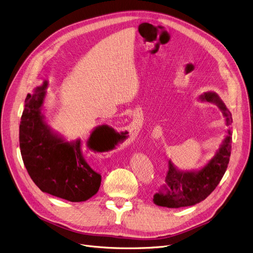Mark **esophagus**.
Instances as JSON below:
<instances>
[{
  "label": "esophagus",
  "mask_w": 253,
  "mask_h": 253,
  "mask_svg": "<svg viewBox=\"0 0 253 253\" xmlns=\"http://www.w3.org/2000/svg\"><path fill=\"white\" fill-rule=\"evenodd\" d=\"M130 126V129H129V130H132L133 128H136V125L133 126V123H132V124H130V126Z\"/></svg>",
  "instance_id": "1"
}]
</instances>
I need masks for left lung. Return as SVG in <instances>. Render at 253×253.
Listing matches in <instances>:
<instances>
[{
	"label": "left lung",
	"instance_id": "8db88e82",
	"mask_svg": "<svg viewBox=\"0 0 253 253\" xmlns=\"http://www.w3.org/2000/svg\"><path fill=\"white\" fill-rule=\"evenodd\" d=\"M199 100L215 104L225 117L226 126L232 125V114L216 93L209 91L202 94ZM231 144L232 131L228 128L214 156L199 169L182 170L169 160L166 184L154 194V204L169 209H180L203 201L211 195L227 170L232 150Z\"/></svg>",
	"mask_w": 253,
	"mask_h": 253
}]
</instances>
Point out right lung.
Segmentation results:
<instances>
[{"label": "right lung", "instance_id": "1", "mask_svg": "<svg viewBox=\"0 0 253 253\" xmlns=\"http://www.w3.org/2000/svg\"><path fill=\"white\" fill-rule=\"evenodd\" d=\"M47 86L48 82H43L25 99L19 126L23 163L41 191L71 202L85 201L98 192L101 174L84 160L81 139L68 142L48 125L42 111ZM112 129L107 125L96 126L86 146L94 151H104L103 143Z\"/></svg>", "mask_w": 253, "mask_h": 253}]
</instances>
